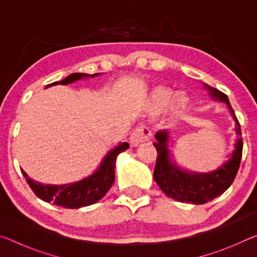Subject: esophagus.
Wrapping results in <instances>:
<instances>
[{
    "mask_svg": "<svg viewBox=\"0 0 257 257\" xmlns=\"http://www.w3.org/2000/svg\"><path fill=\"white\" fill-rule=\"evenodd\" d=\"M152 137V132L150 128L145 124H141L134 130V133L130 136V144L132 146H138L142 143H144L146 141H150V138Z\"/></svg>",
    "mask_w": 257,
    "mask_h": 257,
    "instance_id": "obj_1",
    "label": "esophagus"
}]
</instances>
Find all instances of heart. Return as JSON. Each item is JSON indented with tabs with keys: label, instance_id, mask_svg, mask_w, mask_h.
<instances>
[{
	"label": "heart",
	"instance_id": "obj_1",
	"mask_svg": "<svg viewBox=\"0 0 257 257\" xmlns=\"http://www.w3.org/2000/svg\"><path fill=\"white\" fill-rule=\"evenodd\" d=\"M173 98V92L171 89L168 88H158L155 89L153 94H152V104H153L154 108L156 110H162V108L167 107L169 104L172 102ZM173 110L176 112H180L185 110L188 104V99L184 95H179L175 101H173Z\"/></svg>",
	"mask_w": 257,
	"mask_h": 257
}]
</instances>
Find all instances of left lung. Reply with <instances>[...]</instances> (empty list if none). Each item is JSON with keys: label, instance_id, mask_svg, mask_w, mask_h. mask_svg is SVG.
Masks as SVG:
<instances>
[{"label": "left lung", "instance_id": "left-lung-1", "mask_svg": "<svg viewBox=\"0 0 257 257\" xmlns=\"http://www.w3.org/2000/svg\"><path fill=\"white\" fill-rule=\"evenodd\" d=\"M204 87L208 90V94L213 98L227 104L236 122V128H234L236 134L238 136H241L240 124L230 105L227 95L208 85ZM155 139L156 142L153 143V145L158 151V158H156L154 179L156 184L160 186L161 190L168 197L181 203H191L196 205L205 204L222 195L231 186L236 178L242 154L241 137H239L234 144V151L232 152L231 158L216 170L208 173H194L182 170L175 162H172L168 146L169 133L167 130H161L156 133Z\"/></svg>", "mask_w": 257, "mask_h": 257}]
</instances>
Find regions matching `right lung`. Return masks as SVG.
I'll list each match as a JSON object with an SVG mask.
<instances>
[{
    "label": "right lung",
    "instance_id": "1",
    "mask_svg": "<svg viewBox=\"0 0 257 257\" xmlns=\"http://www.w3.org/2000/svg\"><path fill=\"white\" fill-rule=\"evenodd\" d=\"M99 73H94V75H87V73H71L66 79L61 81H55L53 84L46 86L49 88L54 85H68L72 84L77 80L84 79V78H93L98 76ZM128 143H121L114 149L111 150L105 155V158L99 164L97 170L93 175L84 178L79 181L72 182V184L66 185H43L40 182L33 180L29 178L23 169L24 177L27 180L28 185L35 195L42 201L50 203L52 202L55 205L62 206L66 208H79L82 206H88L92 204L98 202L99 199L104 197V195L107 193V190L111 188V186L114 182L115 173V160L120 153H122L125 150H128Z\"/></svg>",
    "mask_w": 257,
    "mask_h": 257
}]
</instances>
